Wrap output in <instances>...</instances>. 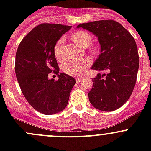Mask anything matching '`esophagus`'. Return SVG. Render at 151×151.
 I'll list each match as a JSON object with an SVG mask.
<instances>
[{
	"label": "esophagus",
	"mask_w": 151,
	"mask_h": 151,
	"mask_svg": "<svg viewBox=\"0 0 151 151\" xmlns=\"http://www.w3.org/2000/svg\"><path fill=\"white\" fill-rule=\"evenodd\" d=\"M82 80H83V78H82V77H78V78L77 79V83H80Z\"/></svg>",
	"instance_id": "esophagus-1"
}]
</instances>
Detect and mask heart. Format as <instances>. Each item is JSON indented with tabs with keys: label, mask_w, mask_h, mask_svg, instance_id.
Returning a JSON list of instances; mask_svg holds the SVG:
<instances>
[{
	"label": "heart",
	"mask_w": 151,
	"mask_h": 151,
	"mask_svg": "<svg viewBox=\"0 0 151 151\" xmlns=\"http://www.w3.org/2000/svg\"><path fill=\"white\" fill-rule=\"evenodd\" d=\"M71 39L74 42L83 48H87L92 43V37L91 34L84 30H77L74 32L71 36ZM64 42V39L61 38L56 42L54 47V55L58 60H62L65 57L63 50ZM91 60L88 58L68 60L63 64V69L68 74L79 77L84 74L87 68L91 65Z\"/></svg>",
	"instance_id": "b5f03b06"
}]
</instances>
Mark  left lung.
<instances>
[{
  "mask_svg": "<svg viewBox=\"0 0 151 151\" xmlns=\"http://www.w3.org/2000/svg\"><path fill=\"white\" fill-rule=\"evenodd\" d=\"M95 35L101 53L91 69L97 74L88 93L91 104L97 109L111 112L123 106L133 92L139 68V55L133 36L119 22L99 20L77 25Z\"/></svg>",
  "mask_w": 151,
  "mask_h": 151,
  "instance_id": "1",
  "label": "left lung"
}]
</instances>
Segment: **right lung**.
<instances>
[{"label":"right lung","instance_id":"1","mask_svg":"<svg viewBox=\"0 0 151 151\" xmlns=\"http://www.w3.org/2000/svg\"><path fill=\"white\" fill-rule=\"evenodd\" d=\"M71 26L43 23L35 27L19 45L15 58V73L20 89L30 106L45 115H53L66 108L74 77L59 74L54 47ZM59 80H49L52 71Z\"/></svg>","mask_w":151,"mask_h":151}]
</instances>
